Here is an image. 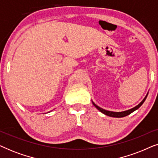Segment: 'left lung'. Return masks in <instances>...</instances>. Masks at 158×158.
Here are the masks:
<instances>
[{
    "mask_svg": "<svg viewBox=\"0 0 158 158\" xmlns=\"http://www.w3.org/2000/svg\"><path fill=\"white\" fill-rule=\"evenodd\" d=\"M148 93L147 94L146 96L144 97V98L142 100L141 102H140L139 104L137 106H136L135 107L132 108V109H129L127 110V111H122V112H114V111H107V110H105L102 109V108L99 107L98 106H97L96 103H95L94 101H92L93 104L95 107L98 110V111H100L101 113H103V114H105V115L106 116H111V117H116V118H121V117H124V116H126L127 115H129V114H130L131 113H132L133 111H136V110L139 109V108L143 104V103L144 102V101H145V99L147 98V97H148Z\"/></svg>",
    "mask_w": 158,
    "mask_h": 158,
    "instance_id": "8db88e82",
    "label": "left lung"
}]
</instances>
